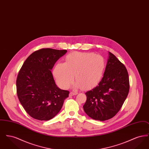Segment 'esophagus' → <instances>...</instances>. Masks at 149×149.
Returning a JSON list of instances; mask_svg holds the SVG:
<instances>
[{"label": "esophagus", "mask_w": 149, "mask_h": 149, "mask_svg": "<svg viewBox=\"0 0 149 149\" xmlns=\"http://www.w3.org/2000/svg\"><path fill=\"white\" fill-rule=\"evenodd\" d=\"M78 93L77 92H71L70 93V94H69V95L70 96H73V95H77Z\"/></svg>", "instance_id": "1"}]
</instances>
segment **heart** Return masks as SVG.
<instances>
[{
    "instance_id": "b5f03b06",
    "label": "heart",
    "mask_w": 149,
    "mask_h": 149,
    "mask_svg": "<svg viewBox=\"0 0 149 149\" xmlns=\"http://www.w3.org/2000/svg\"><path fill=\"white\" fill-rule=\"evenodd\" d=\"M106 68L103 57L94 53L74 52L65 57V63H58L54 70L57 83L61 88H68L73 81L75 87L88 89L97 84Z\"/></svg>"
}]
</instances>
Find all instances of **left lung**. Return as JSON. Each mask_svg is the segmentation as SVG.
<instances>
[{
  "label": "left lung",
  "mask_w": 149,
  "mask_h": 149,
  "mask_svg": "<svg viewBox=\"0 0 149 149\" xmlns=\"http://www.w3.org/2000/svg\"><path fill=\"white\" fill-rule=\"evenodd\" d=\"M103 77L98 85L85 93L83 106L86 114L95 120H108L118 112L127 97V70L120 61L109 52Z\"/></svg>",
  "instance_id": "obj_1"
}]
</instances>
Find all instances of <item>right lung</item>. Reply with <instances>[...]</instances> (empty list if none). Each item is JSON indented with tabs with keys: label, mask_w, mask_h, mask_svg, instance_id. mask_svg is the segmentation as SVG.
<instances>
[{
	"label": "right lung",
	"mask_w": 149,
	"mask_h": 149,
	"mask_svg": "<svg viewBox=\"0 0 149 149\" xmlns=\"http://www.w3.org/2000/svg\"><path fill=\"white\" fill-rule=\"evenodd\" d=\"M66 50L42 49L30 55L22 66L16 81L22 106L32 118L50 120L61 110L69 92L58 88L51 70Z\"/></svg>",
	"instance_id": "right-lung-1"
}]
</instances>
